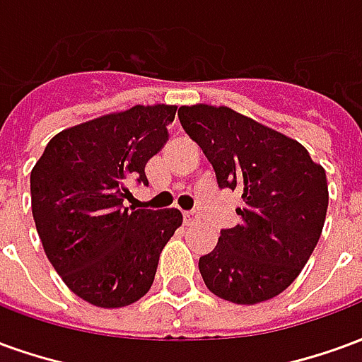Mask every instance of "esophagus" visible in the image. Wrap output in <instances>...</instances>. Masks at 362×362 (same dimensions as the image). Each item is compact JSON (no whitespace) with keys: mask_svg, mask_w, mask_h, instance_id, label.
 I'll use <instances>...</instances> for the list:
<instances>
[{"mask_svg":"<svg viewBox=\"0 0 362 362\" xmlns=\"http://www.w3.org/2000/svg\"><path fill=\"white\" fill-rule=\"evenodd\" d=\"M199 221V215L196 211H184V225H194Z\"/></svg>","mask_w":362,"mask_h":362,"instance_id":"1","label":"esophagus"}]
</instances>
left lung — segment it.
I'll use <instances>...</instances> for the list:
<instances>
[{
    "label": "left lung",
    "mask_w": 362,
    "mask_h": 362,
    "mask_svg": "<svg viewBox=\"0 0 362 362\" xmlns=\"http://www.w3.org/2000/svg\"><path fill=\"white\" fill-rule=\"evenodd\" d=\"M184 132L211 163L221 189L243 194L240 225L223 228L199 273L213 295L258 304L296 279L327 211L326 170L295 139L227 106H180Z\"/></svg>",
    "instance_id": "8db88e82"
}]
</instances>
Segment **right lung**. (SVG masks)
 <instances>
[{"mask_svg":"<svg viewBox=\"0 0 362 362\" xmlns=\"http://www.w3.org/2000/svg\"><path fill=\"white\" fill-rule=\"evenodd\" d=\"M176 106H134L69 127L30 173L36 230L54 269L100 308L139 300L158 256L182 225L178 209H135L127 184H149L145 165L168 139Z\"/></svg>","mask_w":362,"mask_h":362,"instance_id":"add662e5","label":"right lung"}]
</instances>
